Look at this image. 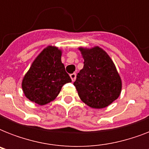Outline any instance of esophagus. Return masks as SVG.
I'll return each mask as SVG.
<instances>
[{"label": "esophagus", "mask_w": 149, "mask_h": 149, "mask_svg": "<svg viewBox=\"0 0 149 149\" xmlns=\"http://www.w3.org/2000/svg\"><path fill=\"white\" fill-rule=\"evenodd\" d=\"M76 77H77L76 73H72V74H70V78H71V79H72V81H75Z\"/></svg>", "instance_id": "34e87169"}]
</instances>
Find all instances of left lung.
<instances>
[{
  "instance_id": "obj_1",
  "label": "left lung",
  "mask_w": 149,
  "mask_h": 149,
  "mask_svg": "<svg viewBox=\"0 0 149 149\" xmlns=\"http://www.w3.org/2000/svg\"><path fill=\"white\" fill-rule=\"evenodd\" d=\"M84 59L74 85L79 98L92 108L109 106L118 98L122 83L114 63L99 46L79 48Z\"/></svg>"
}]
</instances>
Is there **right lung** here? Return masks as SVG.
Instances as JSON below:
<instances>
[{
    "mask_svg": "<svg viewBox=\"0 0 149 149\" xmlns=\"http://www.w3.org/2000/svg\"><path fill=\"white\" fill-rule=\"evenodd\" d=\"M62 50L49 45L41 52L24 75L22 87L31 101L45 105L56 99L64 84L72 82L61 61Z\"/></svg>",
    "mask_w": 149,
    "mask_h": 149,
    "instance_id": "right-lung-1",
    "label": "right lung"
}]
</instances>
